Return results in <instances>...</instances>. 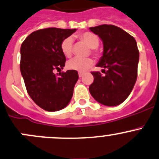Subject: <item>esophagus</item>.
Here are the masks:
<instances>
[{
  "mask_svg": "<svg viewBox=\"0 0 159 159\" xmlns=\"http://www.w3.org/2000/svg\"><path fill=\"white\" fill-rule=\"evenodd\" d=\"M83 75H84V74L81 73V72H79V73H78V76H79V78H81Z\"/></svg>",
  "mask_w": 159,
  "mask_h": 159,
  "instance_id": "34e87169",
  "label": "esophagus"
}]
</instances>
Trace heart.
<instances>
[{"label":"heart","instance_id":"heart-1","mask_svg":"<svg viewBox=\"0 0 159 159\" xmlns=\"http://www.w3.org/2000/svg\"><path fill=\"white\" fill-rule=\"evenodd\" d=\"M79 39L83 43L91 48V52L93 55L97 56L98 54L97 47L99 43L98 37L95 34L90 32H85L79 35ZM61 50L63 54L66 57H70L72 54V39L70 37L64 39L61 45ZM93 64V61L91 58L80 59V58H74L67 62V67L70 70H77V71L83 72L92 67Z\"/></svg>","mask_w":159,"mask_h":159}]
</instances>
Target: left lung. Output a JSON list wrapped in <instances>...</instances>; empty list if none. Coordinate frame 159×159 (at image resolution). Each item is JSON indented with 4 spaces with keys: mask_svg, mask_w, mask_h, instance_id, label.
<instances>
[{
    "mask_svg": "<svg viewBox=\"0 0 159 159\" xmlns=\"http://www.w3.org/2000/svg\"><path fill=\"white\" fill-rule=\"evenodd\" d=\"M103 43V53L97 67L100 72H91L94 81L89 92L98 102L107 106L121 104L131 92L138 76L139 51L135 39L112 25L91 27Z\"/></svg>",
    "mask_w": 159,
    "mask_h": 159,
    "instance_id": "8db88e82",
    "label": "left lung"
}]
</instances>
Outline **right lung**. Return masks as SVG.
Wrapping results in <instances>:
<instances>
[{"label": "right lung", "instance_id": "obj_1", "mask_svg": "<svg viewBox=\"0 0 159 159\" xmlns=\"http://www.w3.org/2000/svg\"><path fill=\"white\" fill-rule=\"evenodd\" d=\"M76 31L47 28L32 32L21 46L20 70L26 90L36 105L44 110L55 112L67 106L78 79L77 70L57 74L65 66L66 57L61 45Z\"/></svg>", "mask_w": 159, "mask_h": 159}]
</instances>
